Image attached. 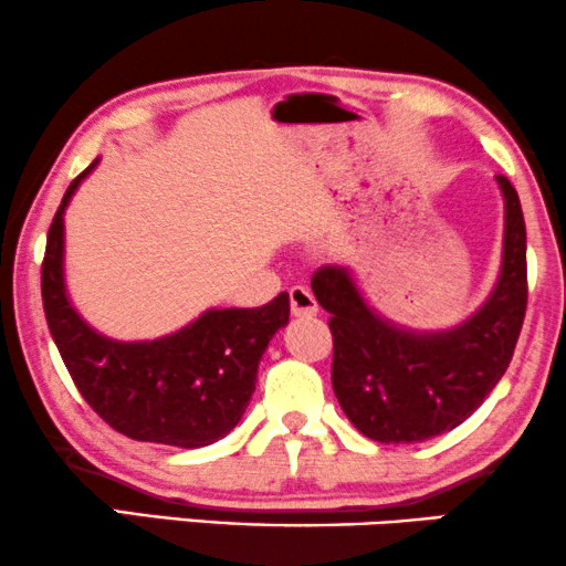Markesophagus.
<instances>
[{
	"instance_id": "34e87169",
	"label": "esophagus",
	"mask_w": 566,
	"mask_h": 566,
	"mask_svg": "<svg viewBox=\"0 0 566 566\" xmlns=\"http://www.w3.org/2000/svg\"><path fill=\"white\" fill-rule=\"evenodd\" d=\"M290 305H292V315L297 317H310L317 313V302L315 294L307 290V286H292L290 290Z\"/></svg>"
}]
</instances>
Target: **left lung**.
<instances>
[{
	"instance_id": "obj_1",
	"label": "left lung",
	"mask_w": 566,
	"mask_h": 566,
	"mask_svg": "<svg viewBox=\"0 0 566 566\" xmlns=\"http://www.w3.org/2000/svg\"><path fill=\"white\" fill-rule=\"evenodd\" d=\"M505 202L503 264L484 305L446 331L402 328L369 307L346 266H321L313 292L331 313L333 392L366 439L420 443L480 408L518 344L528 280L518 192L495 177Z\"/></svg>"
}]
</instances>
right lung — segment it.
Returning <instances> with one entry per match:
<instances>
[{
    "label": "right lung",
    "mask_w": 566,
    "mask_h": 566,
    "mask_svg": "<svg viewBox=\"0 0 566 566\" xmlns=\"http://www.w3.org/2000/svg\"><path fill=\"white\" fill-rule=\"evenodd\" d=\"M94 166L63 195L48 230L41 272L48 328L92 410L127 439L202 449L238 426L256 389L259 361L290 321V294L261 307L205 310L154 340L102 336L71 305L63 280V212Z\"/></svg>",
    "instance_id": "right-lung-1"
}]
</instances>
